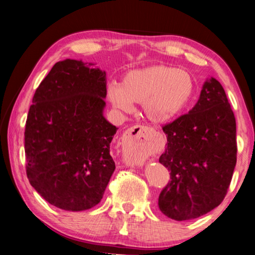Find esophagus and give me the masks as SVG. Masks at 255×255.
<instances>
[{
    "label": "esophagus",
    "instance_id": "1",
    "mask_svg": "<svg viewBox=\"0 0 255 255\" xmlns=\"http://www.w3.org/2000/svg\"><path fill=\"white\" fill-rule=\"evenodd\" d=\"M152 129L146 126H134L127 129L123 135V151L126 156L131 157L136 162H140L146 156L145 143Z\"/></svg>",
    "mask_w": 255,
    "mask_h": 255
}]
</instances>
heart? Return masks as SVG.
<instances>
[{"label": "heart", "mask_w": 255, "mask_h": 255, "mask_svg": "<svg viewBox=\"0 0 255 255\" xmlns=\"http://www.w3.org/2000/svg\"><path fill=\"white\" fill-rule=\"evenodd\" d=\"M195 94V82L188 71L156 64L125 72L119 85L109 84L107 96L113 108L130 112L142 103L144 115L157 125L169 124L183 115Z\"/></svg>", "instance_id": "obj_1"}]
</instances>
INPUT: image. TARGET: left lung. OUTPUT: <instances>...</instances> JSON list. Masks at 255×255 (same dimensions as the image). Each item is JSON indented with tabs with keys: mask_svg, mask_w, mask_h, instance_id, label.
Segmentation results:
<instances>
[{
	"mask_svg": "<svg viewBox=\"0 0 255 255\" xmlns=\"http://www.w3.org/2000/svg\"><path fill=\"white\" fill-rule=\"evenodd\" d=\"M162 129L167 147L159 161L171 180L159 208L173 220L195 219L225 199L236 165V120L221 84L208 78L192 110Z\"/></svg>",
	"mask_w": 255,
	"mask_h": 255,
	"instance_id": "obj_1",
	"label": "left lung"
}]
</instances>
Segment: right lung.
Returning <instances> with one entry per match:
<instances>
[{"label": "right lung", "mask_w": 255, "mask_h": 255, "mask_svg": "<svg viewBox=\"0 0 255 255\" xmlns=\"http://www.w3.org/2000/svg\"><path fill=\"white\" fill-rule=\"evenodd\" d=\"M94 63L56 62L36 90L25 129L30 185L54 207L84 211L102 200L116 169V126L104 118L107 74Z\"/></svg>", "instance_id": "add662e5"}]
</instances>
